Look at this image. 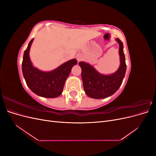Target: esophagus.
Returning a JSON list of instances; mask_svg holds the SVG:
<instances>
[{
  "instance_id": "34e87169",
  "label": "esophagus",
  "mask_w": 156,
  "mask_h": 156,
  "mask_svg": "<svg viewBox=\"0 0 156 156\" xmlns=\"http://www.w3.org/2000/svg\"><path fill=\"white\" fill-rule=\"evenodd\" d=\"M76 58H77V60L78 62H79V61H81L83 59V56L81 55H77L76 56Z\"/></svg>"
}]
</instances>
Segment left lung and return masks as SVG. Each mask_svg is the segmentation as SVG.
Wrapping results in <instances>:
<instances>
[{
  "label": "left lung",
  "instance_id": "left-lung-1",
  "mask_svg": "<svg viewBox=\"0 0 156 156\" xmlns=\"http://www.w3.org/2000/svg\"><path fill=\"white\" fill-rule=\"evenodd\" d=\"M116 41L119 44L120 66L116 72L109 75L98 72L92 65L85 62H80L81 77L84 92L87 95L94 99H103L114 94L123 81L126 71L123 43L119 39Z\"/></svg>",
  "mask_w": 156,
  "mask_h": 156
}]
</instances>
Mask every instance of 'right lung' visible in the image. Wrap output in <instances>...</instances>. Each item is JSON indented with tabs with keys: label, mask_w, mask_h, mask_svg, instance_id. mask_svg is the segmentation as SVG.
<instances>
[{
	"label": "right lung",
	"mask_w": 156,
	"mask_h": 156,
	"mask_svg": "<svg viewBox=\"0 0 156 156\" xmlns=\"http://www.w3.org/2000/svg\"><path fill=\"white\" fill-rule=\"evenodd\" d=\"M34 38L23 55L22 72L27 86L36 95L48 98H57L62 93L66 80L77 60L71 59L49 72H44L32 65L29 52Z\"/></svg>",
	"instance_id": "right-lung-1"
}]
</instances>
